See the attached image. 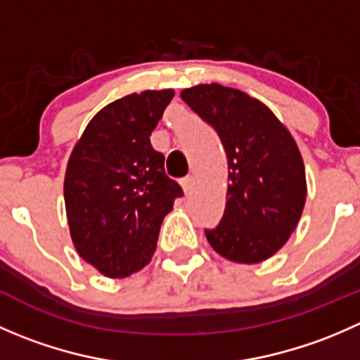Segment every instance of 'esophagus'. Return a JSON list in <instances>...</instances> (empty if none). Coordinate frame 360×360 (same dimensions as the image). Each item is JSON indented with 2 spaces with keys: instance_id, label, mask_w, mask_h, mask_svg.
I'll list each match as a JSON object with an SVG mask.
<instances>
[{
  "instance_id": "esophagus-1",
  "label": "esophagus",
  "mask_w": 360,
  "mask_h": 360,
  "mask_svg": "<svg viewBox=\"0 0 360 360\" xmlns=\"http://www.w3.org/2000/svg\"><path fill=\"white\" fill-rule=\"evenodd\" d=\"M181 184H183L184 193H191V190H193V177L191 176L183 177V179H181Z\"/></svg>"
}]
</instances>
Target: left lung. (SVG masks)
Segmentation results:
<instances>
[{
  "label": "left lung",
  "mask_w": 360,
  "mask_h": 360,
  "mask_svg": "<svg viewBox=\"0 0 360 360\" xmlns=\"http://www.w3.org/2000/svg\"><path fill=\"white\" fill-rule=\"evenodd\" d=\"M184 103L219 136L228 158V193L219 224L205 230L216 252L235 263H261L288 242L307 198L292 136L263 103L210 83L186 89Z\"/></svg>",
  "instance_id": "left-lung-1"
}]
</instances>
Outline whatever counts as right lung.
<instances>
[{"label": "right lung", "instance_id": "1", "mask_svg": "<svg viewBox=\"0 0 360 360\" xmlns=\"http://www.w3.org/2000/svg\"><path fill=\"white\" fill-rule=\"evenodd\" d=\"M174 90L130 94L103 108L72 150L64 200L79 256L111 278L151 261L160 226L183 188L165 174L150 136Z\"/></svg>", "mask_w": 360, "mask_h": 360}]
</instances>
